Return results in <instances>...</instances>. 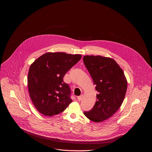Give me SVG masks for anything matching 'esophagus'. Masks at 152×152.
I'll use <instances>...</instances> for the list:
<instances>
[{"mask_svg": "<svg viewBox=\"0 0 152 152\" xmlns=\"http://www.w3.org/2000/svg\"><path fill=\"white\" fill-rule=\"evenodd\" d=\"M82 97H83V95H81V96H78V97H77L78 101H80V100H82Z\"/></svg>", "mask_w": 152, "mask_h": 152, "instance_id": "1", "label": "esophagus"}]
</instances>
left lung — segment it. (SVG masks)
I'll return each mask as SVG.
<instances>
[{"instance_id":"obj_1","label":"left lung","mask_w":152,"mask_h":152,"mask_svg":"<svg viewBox=\"0 0 152 152\" xmlns=\"http://www.w3.org/2000/svg\"><path fill=\"white\" fill-rule=\"evenodd\" d=\"M83 61L99 93L92 110L83 113L94 122H102L113 116L121 106L127 90V80L123 70L112 58L87 55Z\"/></svg>"}]
</instances>
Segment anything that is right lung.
I'll list each match as a JSON object with an SVG mask.
<instances>
[{
    "instance_id": "obj_1",
    "label": "right lung",
    "mask_w": 152,
    "mask_h": 152,
    "mask_svg": "<svg viewBox=\"0 0 152 152\" xmlns=\"http://www.w3.org/2000/svg\"><path fill=\"white\" fill-rule=\"evenodd\" d=\"M81 58V55L48 52L31 65L28 76V90L39 113L46 116L56 115L64 111L72 102L70 88L63 78Z\"/></svg>"
}]
</instances>
